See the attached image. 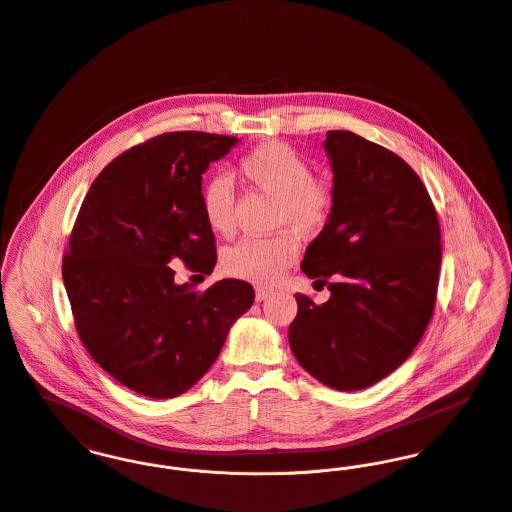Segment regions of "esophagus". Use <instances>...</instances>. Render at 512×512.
<instances>
[{
	"mask_svg": "<svg viewBox=\"0 0 512 512\" xmlns=\"http://www.w3.org/2000/svg\"><path fill=\"white\" fill-rule=\"evenodd\" d=\"M271 296H273V290L261 288V286L255 288V300H257V302H265V300H269Z\"/></svg>",
	"mask_w": 512,
	"mask_h": 512,
	"instance_id": "34e87169",
	"label": "esophagus"
}]
</instances>
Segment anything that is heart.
<instances>
[{"instance_id":"obj_1","label":"heart","mask_w":512,"mask_h":512,"mask_svg":"<svg viewBox=\"0 0 512 512\" xmlns=\"http://www.w3.org/2000/svg\"><path fill=\"white\" fill-rule=\"evenodd\" d=\"M239 173L275 195L276 226L292 228L300 236L319 234L331 218L333 187L312 175L310 163L282 142H265L247 152L237 163ZM234 187L226 175H214L200 191V208L208 228L230 236L236 228ZM298 239L292 232L273 237H245L222 257L226 275L261 286L278 282L298 257Z\"/></svg>"}]
</instances>
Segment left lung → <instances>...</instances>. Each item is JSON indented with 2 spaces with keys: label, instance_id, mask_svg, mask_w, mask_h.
Returning a JSON list of instances; mask_svg holds the SVG:
<instances>
[{
  "label": "left lung",
  "instance_id": "8db88e82",
  "mask_svg": "<svg viewBox=\"0 0 512 512\" xmlns=\"http://www.w3.org/2000/svg\"><path fill=\"white\" fill-rule=\"evenodd\" d=\"M329 222L308 245L302 271L327 285L321 306L296 294L288 341L321 384L364 390L399 368L433 317L440 226L419 175L394 152L349 130H329Z\"/></svg>",
  "mask_w": 512,
  "mask_h": 512
}]
</instances>
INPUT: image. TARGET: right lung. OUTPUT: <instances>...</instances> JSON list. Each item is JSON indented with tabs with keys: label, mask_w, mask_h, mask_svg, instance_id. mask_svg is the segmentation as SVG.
Wrapping results in <instances>:
<instances>
[{
	"label": "right lung",
	"mask_w": 512,
	"mask_h": 512,
	"mask_svg": "<svg viewBox=\"0 0 512 512\" xmlns=\"http://www.w3.org/2000/svg\"><path fill=\"white\" fill-rule=\"evenodd\" d=\"M237 138L169 132L113 159L79 208L62 263L79 339L132 392H187L222 351L255 300L249 282L224 278L204 292L177 284L171 261L210 275L216 265L200 191L212 161Z\"/></svg>",
	"instance_id": "right-lung-1"
}]
</instances>
